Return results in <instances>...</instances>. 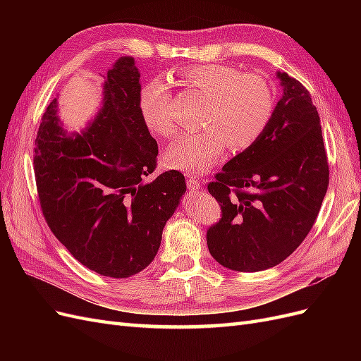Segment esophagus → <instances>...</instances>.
Segmentation results:
<instances>
[{
    "label": "esophagus",
    "mask_w": 361,
    "mask_h": 361,
    "mask_svg": "<svg viewBox=\"0 0 361 361\" xmlns=\"http://www.w3.org/2000/svg\"><path fill=\"white\" fill-rule=\"evenodd\" d=\"M187 187H188V190H190L191 192H195V191L200 190V182H199L197 179L190 178V179L187 180Z\"/></svg>",
    "instance_id": "34e87169"
}]
</instances>
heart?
<instances>
[{
    "label": "heart",
    "instance_id": "heart-1",
    "mask_svg": "<svg viewBox=\"0 0 361 361\" xmlns=\"http://www.w3.org/2000/svg\"><path fill=\"white\" fill-rule=\"evenodd\" d=\"M182 82L206 97L202 133L183 135L164 152L169 169L204 174L224 154L243 152L264 135L276 108V93L260 75L241 73L226 64H197L179 72ZM171 90L157 78L140 92V113L146 128L159 137L176 134L170 116Z\"/></svg>",
    "mask_w": 361,
    "mask_h": 361
}]
</instances>
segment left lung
I'll return each instance as SVG.
<instances>
[{
	"label": "left lung",
	"instance_id": "1",
	"mask_svg": "<svg viewBox=\"0 0 361 361\" xmlns=\"http://www.w3.org/2000/svg\"><path fill=\"white\" fill-rule=\"evenodd\" d=\"M283 96L257 143L215 174L221 220L206 233L218 264L239 272L279 265L313 227L329 188L319 114L305 87L277 72Z\"/></svg>",
	"mask_w": 361,
	"mask_h": 361
}]
</instances>
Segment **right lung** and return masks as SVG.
Returning <instances> with one entry per match:
<instances>
[{
  "label": "right lung",
  "instance_id": "add662e5",
  "mask_svg": "<svg viewBox=\"0 0 361 361\" xmlns=\"http://www.w3.org/2000/svg\"><path fill=\"white\" fill-rule=\"evenodd\" d=\"M140 72L133 57L108 71L101 110L68 134L54 99L35 141L43 216L69 253L97 274L126 279L155 259L162 228L187 191L183 174L157 167L158 145L140 113Z\"/></svg>",
  "mask_w": 361,
  "mask_h": 361
}]
</instances>
